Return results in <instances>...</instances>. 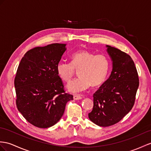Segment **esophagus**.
<instances>
[{
    "mask_svg": "<svg viewBox=\"0 0 151 151\" xmlns=\"http://www.w3.org/2000/svg\"><path fill=\"white\" fill-rule=\"evenodd\" d=\"M82 99V97L80 96V95H73V99H74V100H80V99Z\"/></svg>",
    "mask_w": 151,
    "mask_h": 151,
    "instance_id": "obj_1",
    "label": "esophagus"
}]
</instances>
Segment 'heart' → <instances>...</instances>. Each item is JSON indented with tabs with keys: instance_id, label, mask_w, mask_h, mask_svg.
<instances>
[{
	"instance_id": "obj_1",
	"label": "heart",
	"mask_w": 151,
	"mask_h": 151,
	"mask_svg": "<svg viewBox=\"0 0 151 151\" xmlns=\"http://www.w3.org/2000/svg\"><path fill=\"white\" fill-rule=\"evenodd\" d=\"M109 60L104 54H96L86 50H80L71 55V63L60 61L56 65L58 76L69 82L78 70L79 78L70 82L67 88L72 93H79L91 86L104 82L109 70Z\"/></svg>"
}]
</instances>
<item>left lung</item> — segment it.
<instances>
[{
	"label": "left lung",
	"instance_id": "left-lung-1",
	"mask_svg": "<svg viewBox=\"0 0 151 151\" xmlns=\"http://www.w3.org/2000/svg\"><path fill=\"white\" fill-rule=\"evenodd\" d=\"M113 68L109 78L93 95V107L88 117L97 126L119 122L133 108L139 86L137 68L129 55L106 45Z\"/></svg>",
	"mask_w": 151,
	"mask_h": 151
}]
</instances>
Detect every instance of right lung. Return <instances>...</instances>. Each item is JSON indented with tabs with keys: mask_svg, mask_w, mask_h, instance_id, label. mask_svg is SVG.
I'll use <instances>...</instances> for the list:
<instances>
[{
	"mask_svg": "<svg viewBox=\"0 0 151 151\" xmlns=\"http://www.w3.org/2000/svg\"><path fill=\"white\" fill-rule=\"evenodd\" d=\"M67 50L66 44L37 47L24 54L15 78L17 107L33 126L48 128L63 116L73 95L65 93L56 65Z\"/></svg>",
	"mask_w": 151,
	"mask_h": 151,
	"instance_id": "add662e5",
	"label": "right lung"
}]
</instances>
